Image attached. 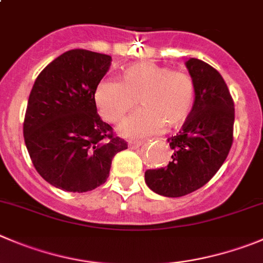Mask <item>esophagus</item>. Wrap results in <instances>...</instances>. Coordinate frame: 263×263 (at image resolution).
<instances>
[{
  "label": "esophagus",
  "mask_w": 263,
  "mask_h": 263,
  "mask_svg": "<svg viewBox=\"0 0 263 263\" xmlns=\"http://www.w3.org/2000/svg\"><path fill=\"white\" fill-rule=\"evenodd\" d=\"M142 146V142L141 141H130L129 142V147L132 149H136L138 148V147Z\"/></svg>",
  "instance_id": "1"
}]
</instances>
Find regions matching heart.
<instances>
[{
    "label": "heart",
    "mask_w": 263,
    "mask_h": 263,
    "mask_svg": "<svg viewBox=\"0 0 263 263\" xmlns=\"http://www.w3.org/2000/svg\"><path fill=\"white\" fill-rule=\"evenodd\" d=\"M138 98L143 108L119 126V133L125 138H144L159 133L165 124L167 127L183 124L194 108L195 85L184 72L141 62L122 71L121 82L102 80L94 91L99 115L111 124L134 108Z\"/></svg>",
    "instance_id": "1"
}]
</instances>
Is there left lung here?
<instances>
[{"label": "left lung", "mask_w": 263, "mask_h": 263, "mask_svg": "<svg viewBox=\"0 0 263 263\" xmlns=\"http://www.w3.org/2000/svg\"><path fill=\"white\" fill-rule=\"evenodd\" d=\"M184 64L195 85L194 108L181 132L167 138L173 160L144 173L147 186L166 197L184 196L211 181L232 144L235 109L226 82L200 59Z\"/></svg>", "instance_id": "left-lung-1"}]
</instances>
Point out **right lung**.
<instances>
[{
    "label": "right lung",
    "instance_id": "right-lung-1",
    "mask_svg": "<svg viewBox=\"0 0 263 263\" xmlns=\"http://www.w3.org/2000/svg\"><path fill=\"white\" fill-rule=\"evenodd\" d=\"M109 55L73 49L47 64L34 81L23 133L36 171L51 186L86 192L103 184L115 155L127 148L97 114L94 91Z\"/></svg>",
    "mask_w": 263,
    "mask_h": 263
}]
</instances>
